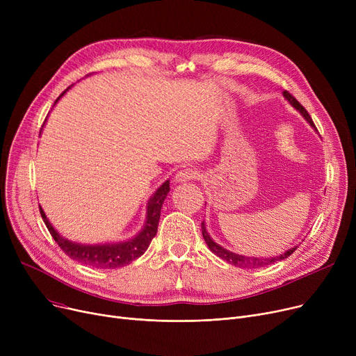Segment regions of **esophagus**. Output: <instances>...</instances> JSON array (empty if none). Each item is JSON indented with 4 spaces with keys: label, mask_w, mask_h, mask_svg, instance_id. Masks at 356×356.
I'll return each mask as SVG.
<instances>
[{
    "label": "esophagus",
    "mask_w": 356,
    "mask_h": 356,
    "mask_svg": "<svg viewBox=\"0 0 356 356\" xmlns=\"http://www.w3.org/2000/svg\"><path fill=\"white\" fill-rule=\"evenodd\" d=\"M197 175H199V173H197L196 170H193V168H181V170H179V172L176 173L175 179H176V181L183 183V181H191V180L196 179Z\"/></svg>",
    "instance_id": "esophagus-1"
}]
</instances>
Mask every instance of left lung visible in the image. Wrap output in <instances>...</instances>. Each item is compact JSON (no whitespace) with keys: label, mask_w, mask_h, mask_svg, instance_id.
Listing matches in <instances>:
<instances>
[{"label":"left lung","mask_w":356,"mask_h":356,"mask_svg":"<svg viewBox=\"0 0 356 356\" xmlns=\"http://www.w3.org/2000/svg\"><path fill=\"white\" fill-rule=\"evenodd\" d=\"M283 93H284L286 99L290 101V104H291L297 111L302 112V115L307 120V122H309L312 127L316 128V125L313 124V120H312V117L309 115V112L306 111V108H305L300 102H298L289 90H284ZM202 235H203L204 242H207V244H208L209 250H211L215 255H218V257L222 258V259L228 261L229 264H232V266H235V267H239V268H259V267L274 264V263H277V261H282V259L287 258L289 255H291V254L296 251V248H297V247L290 248L289 251H286V252H283V254L275 255V257H270V258L244 257V255H238V254H235V252H231V251H228V250H225V248H222L220 245H218L216 242L211 238V235L207 232V227H204V222H202Z\"/></svg>","instance_id":"left-lung-1"}]
</instances>
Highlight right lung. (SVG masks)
Instances as JSON below:
<instances>
[{"instance_id": "1", "label": "right lung", "mask_w": 356, "mask_h": 356, "mask_svg": "<svg viewBox=\"0 0 356 356\" xmlns=\"http://www.w3.org/2000/svg\"><path fill=\"white\" fill-rule=\"evenodd\" d=\"M58 99H56V102H58ZM168 191H170V181L167 180L160 186L157 192L153 195V197L148 200L147 220H145V225H144L143 231L136 238L125 241V242H118V244H105V245L74 244V242L65 239L63 236H60L58 232L54 231V228L51 227V223L46 218L42 208H40V215L46 223L50 235L53 236V239L56 242H58V245L60 247V250H63V252L67 257H70L72 259L79 261V263H82V264L95 267V268H118V267H124V266L129 264L131 261H134L136 258L141 257L145 252V250L148 248L149 242H152V239L156 236L161 207H163V202H164Z\"/></svg>"}]
</instances>
